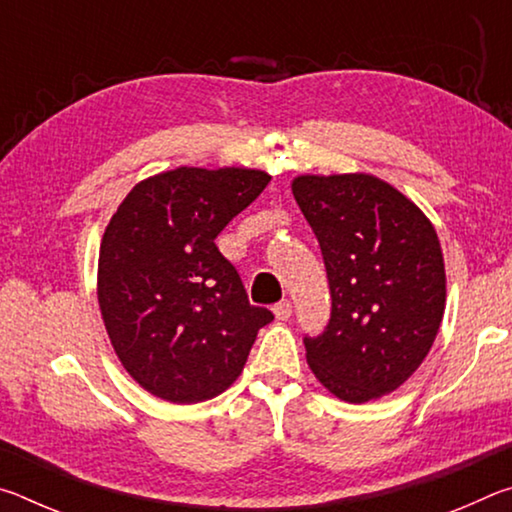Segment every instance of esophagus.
<instances>
[{
    "mask_svg": "<svg viewBox=\"0 0 512 512\" xmlns=\"http://www.w3.org/2000/svg\"><path fill=\"white\" fill-rule=\"evenodd\" d=\"M291 311H293V307L289 300H280L277 305H273V314L277 320H287L291 316Z\"/></svg>",
    "mask_w": 512,
    "mask_h": 512,
    "instance_id": "esophagus-1",
    "label": "esophagus"
}]
</instances>
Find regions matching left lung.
<instances>
[{
    "instance_id": "8db88e82",
    "label": "left lung",
    "mask_w": 512,
    "mask_h": 512,
    "mask_svg": "<svg viewBox=\"0 0 512 512\" xmlns=\"http://www.w3.org/2000/svg\"><path fill=\"white\" fill-rule=\"evenodd\" d=\"M291 192L323 253L332 316L305 336L307 363L339 400L400 388L427 357L445 314V262L431 221L370 173L298 176Z\"/></svg>"
}]
</instances>
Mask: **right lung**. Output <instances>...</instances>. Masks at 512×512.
Instances as JSON below:
<instances>
[{"instance_id":"right-lung-1","label":"right lung","mask_w":512,"mask_h":512,"mask_svg":"<svg viewBox=\"0 0 512 512\" xmlns=\"http://www.w3.org/2000/svg\"><path fill=\"white\" fill-rule=\"evenodd\" d=\"M271 183L259 169L178 167L137 183L99 250L97 296L112 348L137 384L173 404L212 400L273 320L248 302L214 239Z\"/></svg>"}]
</instances>
